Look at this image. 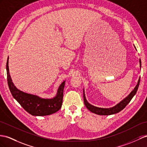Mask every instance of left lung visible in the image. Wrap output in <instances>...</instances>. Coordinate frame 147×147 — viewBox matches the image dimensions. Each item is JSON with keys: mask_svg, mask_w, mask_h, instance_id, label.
Masks as SVG:
<instances>
[{"mask_svg": "<svg viewBox=\"0 0 147 147\" xmlns=\"http://www.w3.org/2000/svg\"><path fill=\"white\" fill-rule=\"evenodd\" d=\"M135 47V46H134ZM136 49V48H135ZM139 62H140V67L141 69V60L140 59L139 60ZM140 78H139L138 81L137 82V84L135 86L134 90L131 91L129 95H128L126 97H125L123 100H122L119 103L117 104H116L115 106L110 107V108H101V107H98L93 106V105L91 104L88 102L87 99L86 98V96H85V93H84V89H83V98H84V102L86 107H87L89 111H91L92 113H94L96 114L97 115H112V114H115L118 113L119 112L123 110L124 108L126 107L127 105L130 102V101L131 99L133 98V97L136 94L139 84H140Z\"/></svg>", "mask_w": 147, "mask_h": 147, "instance_id": "1", "label": "left lung"}]
</instances>
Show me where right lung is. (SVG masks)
<instances>
[{"mask_svg": "<svg viewBox=\"0 0 147 147\" xmlns=\"http://www.w3.org/2000/svg\"><path fill=\"white\" fill-rule=\"evenodd\" d=\"M7 82L13 98L19 103L30 114L34 116H45L51 115L58 111L61 107L63 97V90L65 81L59 85L56 96L51 99L42 98L38 96L31 94L20 91L13 83L9 68V58L7 65Z\"/></svg>", "mask_w": 147, "mask_h": 147, "instance_id": "obj_1", "label": "right lung"}]
</instances>
